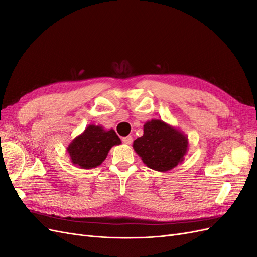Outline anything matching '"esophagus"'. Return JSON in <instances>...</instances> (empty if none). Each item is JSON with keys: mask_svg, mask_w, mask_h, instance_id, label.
<instances>
[{"mask_svg": "<svg viewBox=\"0 0 257 257\" xmlns=\"http://www.w3.org/2000/svg\"><path fill=\"white\" fill-rule=\"evenodd\" d=\"M122 142H123L124 144L130 145V144H132V142H133V137H132V136H125V137H123V138H122Z\"/></svg>", "mask_w": 257, "mask_h": 257, "instance_id": "34e87169", "label": "esophagus"}]
</instances>
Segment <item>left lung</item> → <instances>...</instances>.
Listing matches in <instances>:
<instances>
[{
	"instance_id": "obj_1",
	"label": "left lung",
	"mask_w": 257,
	"mask_h": 257,
	"mask_svg": "<svg viewBox=\"0 0 257 257\" xmlns=\"http://www.w3.org/2000/svg\"><path fill=\"white\" fill-rule=\"evenodd\" d=\"M133 148L148 167L166 172L183 160L188 138L162 120H151L144 125V135L135 139Z\"/></svg>"
}]
</instances>
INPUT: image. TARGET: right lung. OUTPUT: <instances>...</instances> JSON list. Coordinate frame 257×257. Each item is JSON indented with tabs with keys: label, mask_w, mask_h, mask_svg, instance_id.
I'll use <instances>...</instances> for the list:
<instances>
[{
	"label": "right lung",
	"mask_w": 257,
	"mask_h": 257,
	"mask_svg": "<svg viewBox=\"0 0 257 257\" xmlns=\"http://www.w3.org/2000/svg\"><path fill=\"white\" fill-rule=\"evenodd\" d=\"M120 144V138L113 130L105 131L102 126L89 125L69 144L67 151L75 165L90 169L102 164L110 148Z\"/></svg>",
	"instance_id": "1"
}]
</instances>
